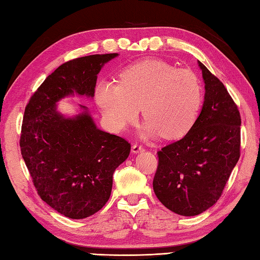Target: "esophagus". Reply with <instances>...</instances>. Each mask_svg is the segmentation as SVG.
<instances>
[{
	"mask_svg": "<svg viewBox=\"0 0 260 260\" xmlns=\"http://www.w3.org/2000/svg\"><path fill=\"white\" fill-rule=\"evenodd\" d=\"M143 151H144V147H143L142 145L134 144L133 146H132V152H133L134 154H137V153L143 152Z\"/></svg>",
	"mask_w": 260,
	"mask_h": 260,
	"instance_id": "obj_1",
	"label": "esophagus"
}]
</instances>
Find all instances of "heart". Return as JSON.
Here are the masks:
<instances>
[{
    "mask_svg": "<svg viewBox=\"0 0 260 260\" xmlns=\"http://www.w3.org/2000/svg\"><path fill=\"white\" fill-rule=\"evenodd\" d=\"M118 82L99 81L95 101L107 125L125 129L139 117L147 119L143 133L180 139L191 129L200 112L203 92L200 79L190 69L162 60H145L119 73Z\"/></svg>",
    "mask_w": 260,
    "mask_h": 260,
    "instance_id": "heart-1",
    "label": "heart"
}]
</instances>
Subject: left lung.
Returning <instances> with one entry per match:
<instances>
[{"instance_id":"1","label":"left lung","mask_w":260,"mask_h":260,"mask_svg":"<svg viewBox=\"0 0 260 260\" xmlns=\"http://www.w3.org/2000/svg\"><path fill=\"white\" fill-rule=\"evenodd\" d=\"M204 80L200 115L181 140L157 152L153 190L163 206L185 217L219 200L240 157V113L223 84L198 61Z\"/></svg>"}]
</instances>
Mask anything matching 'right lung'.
<instances>
[{
	"label": "right lung",
	"instance_id": "right-lung-1",
	"mask_svg": "<svg viewBox=\"0 0 260 260\" xmlns=\"http://www.w3.org/2000/svg\"><path fill=\"white\" fill-rule=\"evenodd\" d=\"M117 53L92 54L60 66L27 103L20 137L21 154L38 194L70 219L98 212L110 197L115 170L128 157L123 137L97 128L87 107L73 118L57 112L60 99L93 97L97 75Z\"/></svg>",
	"mask_w": 260,
	"mask_h": 260
}]
</instances>
